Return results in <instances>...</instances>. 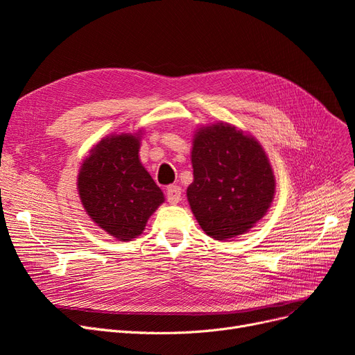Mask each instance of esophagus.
Returning <instances> with one entry per match:
<instances>
[{
	"label": "esophagus",
	"mask_w": 355,
	"mask_h": 355,
	"mask_svg": "<svg viewBox=\"0 0 355 355\" xmlns=\"http://www.w3.org/2000/svg\"><path fill=\"white\" fill-rule=\"evenodd\" d=\"M180 196H182V189L176 185L168 187L166 191V197L170 204H178L180 201Z\"/></svg>",
	"instance_id": "1"
}]
</instances>
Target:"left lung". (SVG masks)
Returning a JSON list of instances; mask_svg holds the SVG:
<instances>
[{
  "mask_svg": "<svg viewBox=\"0 0 355 355\" xmlns=\"http://www.w3.org/2000/svg\"><path fill=\"white\" fill-rule=\"evenodd\" d=\"M191 161L194 180L187 197L209 237H237L271 207L275 176L262 145L252 135L227 123L200 127Z\"/></svg>",
  "mask_w": 355,
  "mask_h": 355,
  "instance_id": "obj_1",
  "label": "left lung"
}]
</instances>
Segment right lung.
I'll return each instance as SVG.
<instances>
[{"label":"right lung","instance_id":"add662e5","mask_svg":"<svg viewBox=\"0 0 355 355\" xmlns=\"http://www.w3.org/2000/svg\"><path fill=\"white\" fill-rule=\"evenodd\" d=\"M141 135H111L90 149L78 173V194L92 220L120 241L141 235L164 194L139 159Z\"/></svg>","mask_w":355,"mask_h":355}]
</instances>
